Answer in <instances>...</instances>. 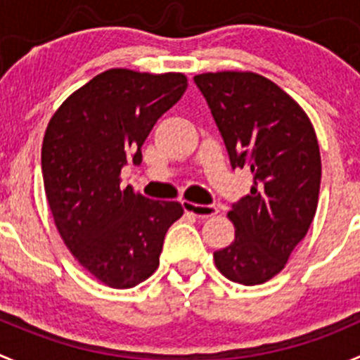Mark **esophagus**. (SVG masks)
<instances>
[{
	"mask_svg": "<svg viewBox=\"0 0 360 360\" xmlns=\"http://www.w3.org/2000/svg\"><path fill=\"white\" fill-rule=\"evenodd\" d=\"M183 209L186 212H191L197 218H211V216L218 214V207L216 205H202V204H193V202L183 200Z\"/></svg>",
	"mask_w": 360,
	"mask_h": 360,
	"instance_id": "obj_1",
	"label": "esophagus"
}]
</instances>
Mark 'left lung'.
Wrapping results in <instances>:
<instances>
[{
	"mask_svg": "<svg viewBox=\"0 0 360 360\" xmlns=\"http://www.w3.org/2000/svg\"><path fill=\"white\" fill-rule=\"evenodd\" d=\"M216 121L232 169H250V193L232 204L236 239L214 251L219 273L240 285L276 276L304 239L322 177L315 130L292 96L253 72L193 77Z\"/></svg>",
	"mask_w": 360,
	"mask_h": 360,
	"instance_id": "obj_1",
	"label": "left lung"
}]
</instances>
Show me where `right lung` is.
I'll return each instance as SVG.
<instances>
[{"label":"right lung","mask_w":360,"mask_h":360,"mask_svg":"<svg viewBox=\"0 0 360 360\" xmlns=\"http://www.w3.org/2000/svg\"><path fill=\"white\" fill-rule=\"evenodd\" d=\"M188 87L183 73L112 68L93 77L49 121L41 174L52 218L79 264L112 288L148 280L179 202L121 188V169L141 165L142 144Z\"/></svg>","instance_id":"1"}]
</instances>
